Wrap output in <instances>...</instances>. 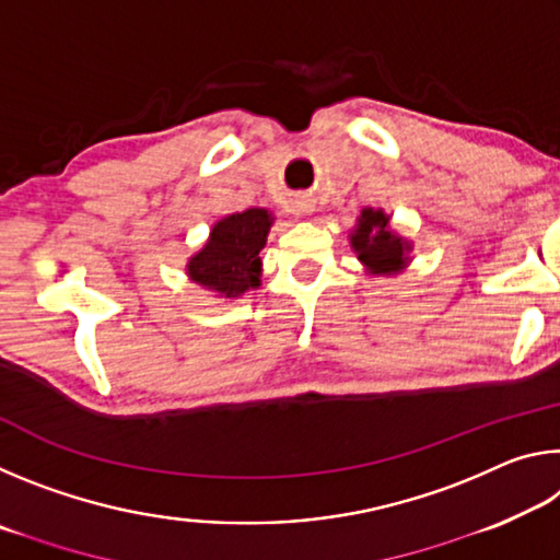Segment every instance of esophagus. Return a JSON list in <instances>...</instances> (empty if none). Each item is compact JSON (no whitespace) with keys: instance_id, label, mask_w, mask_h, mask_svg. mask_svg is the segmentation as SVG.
<instances>
[{"instance_id":"34e87169","label":"esophagus","mask_w":560,"mask_h":560,"mask_svg":"<svg viewBox=\"0 0 560 560\" xmlns=\"http://www.w3.org/2000/svg\"><path fill=\"white\" fill-rule=\"evenodd\" d=\"M293 207H296V210H293L296 214H311V212H314V202H311V200H296V205H293Z\"/></svg>"}]
</instances>
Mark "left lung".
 Masks as SVG:
<instances>
[{
  "mask_svg": "<svg viewBox=\"0 0 560 560\" xmlns=\"http://www.w3.org/2000/svg\"><path fill=\"white\" fill-rule=\"evenodd\" d=\"M390 217L381 210H363L358 220V230L350 236L358 259L375 273H393L405 267V249H410L400 236L387 230Z\"/></svg>",
  "mask_w": 560,
  "mask_h": 560,
  "instance_id": "left-lung-1",
  "label": "left lung"
}]
</instances>
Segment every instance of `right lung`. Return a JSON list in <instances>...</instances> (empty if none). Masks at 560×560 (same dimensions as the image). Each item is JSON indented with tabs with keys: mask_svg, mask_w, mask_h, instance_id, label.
<instances>
[{
	"mask_svg": "<svg viewBox=\"0 0 560 560\" xmlns=\"http://www.w3.org/2000/svg\"><path fill=\"white\" fill-rule=\"evenodd\" d=\"M271 217L267 210H246L224 217L212 226L210 242L187 264L189 279L200 287L224 293L226 299L240 296L246 289L259 287L261 259L267 244Z\"/></svg>",
	"mask_w": 560,
	"mask_h": 560,
	"instance_id": "right-lung-1",
	"label": "right lung"
}]
</instances>
